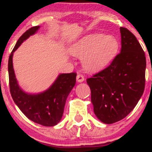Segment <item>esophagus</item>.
Segmentation results:
<instances>
[{"mask_svg": "<svg viewBox=\"0 0 152 152\" xmlns=\"http://www.w3.org/2000/svg\"><path fill=\"white\" fill-rule=\"evenodd\" d=\"M76 81H77L78 83H81L84 81V77L81 74H78L77 76H76Z\"/></svg>", "mask_w": 152, "mask_h": 152, "instance_id": "obj_1", "label": "esophagus"}]
</instances>
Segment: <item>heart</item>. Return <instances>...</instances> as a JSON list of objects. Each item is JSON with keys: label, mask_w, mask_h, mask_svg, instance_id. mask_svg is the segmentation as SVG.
<instances>
[{"label": "heart", "mask_w": 152, "mask_h": 152, "mask_svg": "<svg viewBox=\"0 0 152 152\" xmlns=\"http://www.w3.org/2000/svg\"><path fill=\"white\" fill-rule=\"evenodd\" d=\"M118 48V41L114 36L91 34L73 43L69 47V52L74 56L81 58L85 70L97 72L111 61Z\"/></svg>", "instance_id": "b5f03b06"}]
</instances>
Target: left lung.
<instances>
[{"instance_id":"left-lung-1","label":"left lung","mask_w":152,"mask_h":152,"mask_svg":"<svg viewBox=\"0 0 152 152\" xmlns=\"http://www.w3.org/2000/svg\"><path fill=\"white\" fill-rule=\"evenodd\" d=\"M121 53L106 69L87 78L96 117L104 124L123 119L134 109L145 86L146 57L137 38L120 28Z\"/></svg>"}]
</instances>
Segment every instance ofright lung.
Masks as SVG:
<instances>
[{"label": "right lung", "mask_w": 152, "mask_h": 152, "mask_svg": "<svg viewBox=\"0 0 152 152\" xmlns=\"http://www.w3.org/2000/svg\"><path fill=\"white\" fill-rule=\"evenodd\" d=\"M40 26H34L20 36L8 59V76L11 96L15 104L28 118L45 126H53L61 119L68 96L76 84V73L61 74L48 89L41 93L24 91L19 86L13 69V53L21 43L37 33Z\"/></svg>", "instance_id": "add662e5"}]
</instances>
